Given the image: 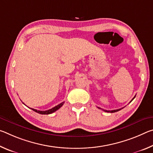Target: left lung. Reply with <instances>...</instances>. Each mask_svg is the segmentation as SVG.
Segmentation results:
<instances>
[{"mask_svg": "<svg viewBox=\"0 0 153 153\" xmlns=\"http://www.w3.org/2000/svg\"><path fill=\"white\" fill-rule=\"evenodd\" d=\"M135 97H136V96H135V97H134L132 98V100H131L130 102H131V101H132V100L134 99V98H135ZM98 108H99V107H98ZM123 108H119V109H116V110H112V111H107V110H103V111H105V112H108V113H115V112H117V111H120L121 109H122Z\"/></svg>", "mask_w": 153, "mask_h": 153, "instance_id": "1", "label": "left lung"}]
</instances>
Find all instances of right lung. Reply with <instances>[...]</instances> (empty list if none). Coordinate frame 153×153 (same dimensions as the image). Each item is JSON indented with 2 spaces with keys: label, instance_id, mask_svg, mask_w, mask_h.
<instances>
[{
  "label": "right lung",
  "instance_id": "right-lung-1",
  "mask_svg": "<svg viewBox=\"0 0 153 153\" xmlns=\"http://www.w3.org/2000/svg\"><path fill=\"white\" fill-rule=\"evenodd\" d=\"M63 104H64V102H61V104L56 105V106H55V107L52 108H51V109L47 110V111H38V110L34 109V108H31V109L34 111L35 112H36V113H38L39 114H42V115H48V114H51V113H53L54 112H55L56 111H57L59 108H60L62 107V106H63Z\"/></svg>",
  "mask_w": 153,
  "mask_h": 153
}]
</instances>
